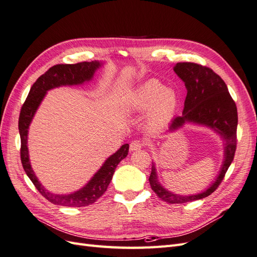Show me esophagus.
Masks as SVG:
<instances>
[{"label": "esophagus", "instance_id": "esophagus-1", "mask_svg": "<svg viewBox=\"0 0 257 257\" xmlns=\"http://www.w3.org/2000/svg\"><path fill=\"white\" fill-rule=\"evenodd\" d=\"M144 147V142L143 141H139V139H136V141H133L130 145V150L131 151H136L142 149Z\"/></svg>", "mask_w": 257, "mask_h": 257}]
</instances>
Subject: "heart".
<instances>
[{"instance_id": "heart-1", "label": "heart", "mask_w": 257, "mask_h": 257, "mask_svg": "<svg viewBox=\"0 0 257 257\" xmlns=\"http://www.w3.org/2000/svg\"><path fill=\"white\" fill-rule=\"evenodd\" d=\"M177 105L176 93L165 89V85L158 79L146 81L132 96V108L135 111L149 109V119L153 124H163L170 120Z\"/></svg>"}]
</instances>
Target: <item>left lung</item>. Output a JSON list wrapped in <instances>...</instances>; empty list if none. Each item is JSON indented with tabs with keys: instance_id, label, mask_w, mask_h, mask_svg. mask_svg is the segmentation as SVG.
Here are the masks:
<instances>
[{
	"instance_id": "8db88e82",
	"label": "left lung",
	"mask_w": 257,
	"mask_h": 257,
	"mask_svg": "<svg viewBox=\"0 0 257 257\" xmlns=\"http://www.w3.org/2000/svg\"><path fill=\"white\" fill-rule=\"evenodd\" d=\"M174 71L183 80L188 93L182 115L176 116L172 121L168 132H175L190 122L214 130L225 141L224 161L219 176L210 188L195 195H178L163 188L152 163L149 182L153 192L168 204H183L209 196L221 184L235 157L238 113L226 83L211 68L192 62H180L174 66Z\"/></svg>"
}]
</instances>
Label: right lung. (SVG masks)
I'll list each match as a JSON object with an SVG mask.
<instances>
[{"label":"right lung","instance_id":"add662e5","mask_svg":"<svg viewBox=\"0 0 257 257\" xmlns=\"http://www.w3.org/2000/svg\"><path fill=\"white\" fill-rule=\"evenodd\" d=\"M102 66L98 61L80 62L76 64H58L50 67L47 72L38 78L29 92V95L21 107L19 115V134L21 139L20 158L23 169L33 182L37 191L54 205L64 207H85L92 205L103 195L109 185L114 170L119 163L126 158L128 153V145H123L120 149L108 158L98 172L92 177L91 180L82 189L67 195L52 194L46 190L38 181L32 166H31L28 149V130L30 123L41 105L43 98L48 90L61 87V85H76L92 79L97 68Z\"/></svg>","mask_w":257,"mask_h":257}]
</instances>
